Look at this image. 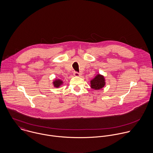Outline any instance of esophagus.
I'll list each match as a JSON object with an SVG mask.
<instances>
[{
    "instance_id": "obj_1",
    "label": "esophagus",
    "mask_w": 153,
    "mask_h": 153,
    "mask_svg": "<svg viewBox=\"0 0 153 153\" xmlns=\"http://www.w3.org/2000/svg\"><path fill=\"white\" fill-rule=\"evenodd\" d=\"M81 74H82L81 72H74V75L76 76H80V75H81Z\"/></svg>"
}]
</instances>
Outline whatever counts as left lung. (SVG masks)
Segmentation results:
<instances>
[{
    "mask_svg": "<svg viewBox=\"0 0 153 153\" xmlns=\"http://www.w3.org/2000/svg\"><path fill=\"white\" fill-rule=\"evenodd\" d=\"M105 84L104 77L98 74L91 81V87L95 90H98L104 87Z\"/></svg>",
    "mask_w": 153,
    "mask_h": 153,
    "instance_id": "1",
    "label": "left lung"
}]
</instances>
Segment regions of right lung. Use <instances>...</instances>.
I'll return each mask as SVG.
<instances>
[{"label":"right lung","mask_w":153,"mask_h":153,"mask_svg":"<svg viewBox=\"0 0 153 153\" xmlns=\"http://www.w3.org/2000/svg\"><path fill=\"white\" fill-rule=\"evenodd\" d=\"M62 84V81L59 79H56L55 81H53V85L55 87L58 88Z\"/></svg>","instance_id":"right-lung-1"}]
</instances>
